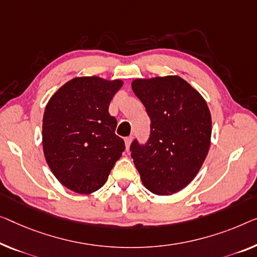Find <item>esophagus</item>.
<instances>
[{"mask_svg":"<svg viewBox=\"0 0 257 257\" xmlns=\"http://www.w3.org/2000/svg\"><path fill=\"white\" fill-rule=\"evenodd\" d=\"M132 142H133V136H128L124 139V143H125V148H127V150H129Z\"/></svg>","mask_w":257,"mask_h":257,"instance_id":"esophagus-1","label":"esophagus"}]
</instances>
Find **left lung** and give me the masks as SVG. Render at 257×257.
<instances>
[{"label":"left lung","mask_w":257,"mask_h":257,"mask_svg":"<svg viewBox=\"0 0 257 257\" xmlns=\"http://www.w3.org/2000/svg\"><path fill=\"white\" fill-rule=\"evenodd\" d=\"M132 87L151 120L145 145H130L142 182L156 195L188 186L211 143V114L204 98L179 76L136 78Z\"/></svg>","instance_id":"1"}]
</instances>
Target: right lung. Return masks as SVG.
I'll return each mask as SVG.
<instances>
[{"label":"right lung","instance_id":"obj_1","mask_svg":"<svg viewBox=\"0 0 257 257\" xmlns=\"http://www.w3.org/2000/svg\"><path fill=\"white\" fill-rule=\"evenodd\" d=\"M121 79L76 77L49 99L43 118L44 155L52 173L64 187L91 194L105 185L124 151L115 135L116 118L108 113Z\"/></svg>","mask_w":257,"mask_h":257}]
</instances>
